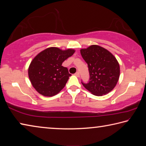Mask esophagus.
Here are the masks:
<instances>
[{
	"label": "esophagus",
	"instance_id": "34e87169",
	"mask_svg": "<svg viewBox=\"0 0 146 146\" xmlns=\"http://www.w3.org/2000/svg\"><path fill=\"white\" fill-rule=\"evenodd\" d=\"M75 76H77V77H79V76H80V73H79V72H76L75 73Z\"/></svg>",
	"mask_w": 146,
	"mask_h": 146
}]
</instances>
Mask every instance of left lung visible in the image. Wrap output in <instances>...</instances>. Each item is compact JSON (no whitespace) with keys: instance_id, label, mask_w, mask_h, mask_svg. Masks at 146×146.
<instances>
[{"instance_id":"left-lung-1","label":"left lung","mask_w":146,"mask_h":146,"mask_svg":"<svg viewBox=\"0 0 146 146\" xmlns=\"http://www.w3.org/2000/svg\"><path fill=\"white\" fill-rule=\"evenodd\" d=\"M83 59L88 65L89 81L82 84L94 95H106L117 84L120 68L115 57L106 49L92 45L80 50Z\"/></svg>"}]
</instances>
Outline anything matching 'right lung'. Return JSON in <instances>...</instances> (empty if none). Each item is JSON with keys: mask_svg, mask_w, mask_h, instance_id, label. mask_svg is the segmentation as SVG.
<instances>
[{"mask_svg": "<svg viewBox=\"0 0 146 146\" xmlns=\"http://www.w3.org/2000/svg\"><path fill=\"white\" fill-rule=\"evenodd\" d=\"M72 49L62 51L49 48L38 53L29 67V77L34 88L45 96H52L64 88L71 76L62 62L72 55Z\"/></svg>", "mask_w": 146, "mask_h": 146, "instance_id": "add662e5", "label": "right lung"}]
</instances>
